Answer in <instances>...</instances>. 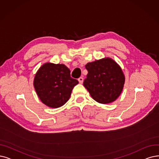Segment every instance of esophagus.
<instances>
[{
    "label": "esophagus",
    "instance_id": "obj_1",
    "mask_svg": "<svg viewBox=\"0 0 159 159\" xmlns=\"http://www.w3.org/2000/svg\"><path fill=\"white\" fill-rule=\"evenodd\" d=\"M78 81H79V82H80V84H83V82H84V78H83V77H80L79 79H78Z\"/></svg>",
    "mask_w": 159,
    "mask_h": 159
}]
</instances>
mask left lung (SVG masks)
<instances>
[{"instance_id":"1","label":"left lung","mask_w":159,"mask_h":159,"mask_svg":"<svg viewBox=\"0 0 159 159\" xmlns=\"http://www.w3.org/2000/svg\"><path fill=\"white\" fill-rule=\"evenodd\" d=\"M85 68L88 74L84 85L94 100L100 104H109L119 97L125 78L117 62L104 58L87 63Z\"/></svg>"}]
</instances>
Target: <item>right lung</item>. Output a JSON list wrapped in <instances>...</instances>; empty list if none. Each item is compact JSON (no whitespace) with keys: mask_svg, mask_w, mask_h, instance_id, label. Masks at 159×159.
<instances>
[{"mask_svg":"<svg viewBox=\"0 0 159 159\" xmlns=\"http://www.w3.org/2000/svg\"><path fill=\"white\" fill-rule=\"evenodd\" d=\"M78 83L71 78L70 71L65 65L48 62L37 71L34 87L44 104L57 108L69 100L73 88Z\"/></svg>","mask_w":159,"mask_h":159,"instance_id":"right-lung-1","label":"right lung"}]
</instances>
